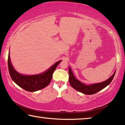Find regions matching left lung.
Returning <instances> with one entry per match:
<instances>
[{"instance_id":"obj_1","label":"left lung","mask_w":125,"mask_h":125,"mask_svg":"<svg viewBox=\"0 0 125 125\" xmlns=\"http://www.w3.org/2000/svg\"><path fill=\"white\" fill-rule=\"evenodd\" d=\"M116 72H114L111 77L109 78L108 79L105 80V82H101L100 83H97L94 84H92L90 85H86L83 83H82L79 80H77L73 75V74L72 72L70 67L69 68V81L71 85L74 89L79 92L83 93L84 94L87 95H92L94 94L95 93L99 92L103 89L105 88L109 84L111 83L113 80L114 75H115Z\"/></svg>"}]
</instances>
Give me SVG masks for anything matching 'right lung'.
Masks as SVG:
<instances>
[{
    "instance_id": "obj_1",
    "label": "right lung",
    "mask_w": 125,
    "mask_h": 125,
    "mask_svg": "<svg viewBox=\"0 0 125 125\" xmlns=\"http://www.w3.org/2000/svg\"><path fill=\"white\" fill-rule=\"evenodd\" d=\"M61 61H58L49 69L42 74L35 75H23L14 69L8 56V68L12 80L21 88L28 92H35L46 87L51 82L52 74Z\"/></svg>"
}]
</instances>
